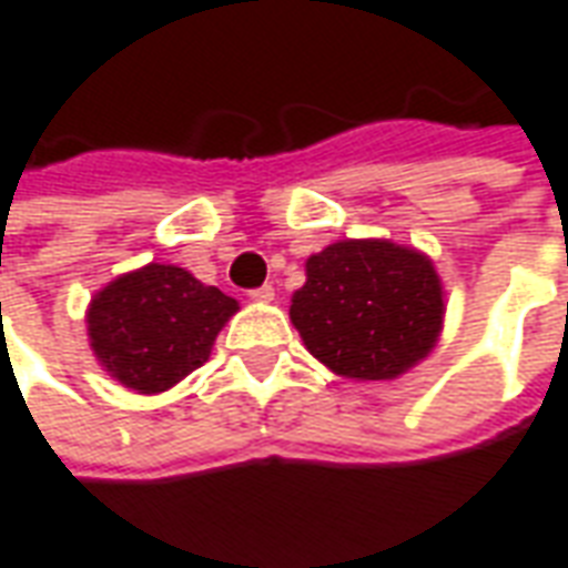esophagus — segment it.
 <instances>
[{
  "mask_svg": "<svg viewBox=\"0 0 568 568\" xmlns=\"http://www.w3.org/2000/svg\"><path fill=\"white\" fill-rule=\"evenodd\" d=\"M248 297H252V301H257V304H271V301H273V285H261V288H252V292H248Z\"/></svg>",
  "mask_w": 568,
  "mask_h": 568,
  "instance_id": "esophagus-1",
  "label": "esophagus"
}]
</instances>
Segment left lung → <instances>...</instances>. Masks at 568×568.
I'll list each match as a JSON object with an SVG mask.
<instances>
[{
	"label": "left lung",
	"mask_w": 568,
	"mask_h": 568,
	"mask_svg": "<svg viewBox=\"0 0 568 568\" xmlns=\"http://www.w3.org/2000/svg\"><path fill=\"white\" fill-rule=\"evenodd\" d=\"M443 313L430 257L390 240H344L307 257L288 316L335 375L390 381L434 351Z\"/></svg>",
	"instance_id": "1"
}]
</instances>
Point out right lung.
<instances>
[{"label": "right lung", "instance_id": "right-lung-1", "mask_svg": "<svg viewBox=\"0 0 568 568\" xmlns=\"http://www.w3.org/2000/svg\"><path fill=\"white\" fill-rule=\"evenodd\" d=\"M240 304L174 264L122 273L91 297V351L110 378L138 394H162L200 368Z\"/></svg>", "mask_w": 568, "mask_h": 568}]
</instances>
